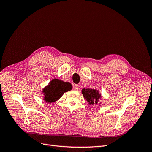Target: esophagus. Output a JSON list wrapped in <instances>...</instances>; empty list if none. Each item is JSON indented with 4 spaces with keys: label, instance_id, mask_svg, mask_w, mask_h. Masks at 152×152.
Listing matches in <instances>:
<instances>
[{
    "label": "esophagus",
    "instance_id": "esophagus-1",
    "mask_svg": "<svg viewBox=\"0 0 152 152\" xmlns=\"http://www.w3.org/2000/svg\"><path fill=\"white\" fill-rule=\"evenodd\" d=\"M79 87H80L79 85H78V84L73 85V88H74V89H75V90H77V91L79 89Z\"/></svg>",
    "mask_w": 152,
    "mask_h": 152
}]
</instances>
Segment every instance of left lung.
<instances>
[{
  "label": "left lung",
  "instance_id": "8db88e82",
  "mask_svg": "<svg viewBox=\"0 0 152 152\" xmlns=\"http://www.w3.org/2000/svg\"><path fill=\"white\" fill-rule=\"evenodd\" d=\"M84 98L89 104H97L102 96L98 90L93 89H83L82 90Z\"/></svg>",
  "mask_w": 152,
  "mask_h": 152
}]
</instances>
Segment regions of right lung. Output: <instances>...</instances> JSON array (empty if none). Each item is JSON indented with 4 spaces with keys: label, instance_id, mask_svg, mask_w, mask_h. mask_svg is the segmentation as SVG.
Masks as SVG:
<instances>
[{
    "label": "right lung",
    "instance_id": "1",
    "mask_svg": "<svg viewBox=\"0 0 152 152\" xmlns=\"http://www.w3.org/2000/svg\"><path fill=\"white\" fill-rule=\"evenodd\" d=\"M72 89L70 83L59 79H53L43 89L44 99L48 103H53L60 98L62 95Z\"/></svg>",
    "mask_w": 152,
    "mask_h": 152
}]
</instances>
